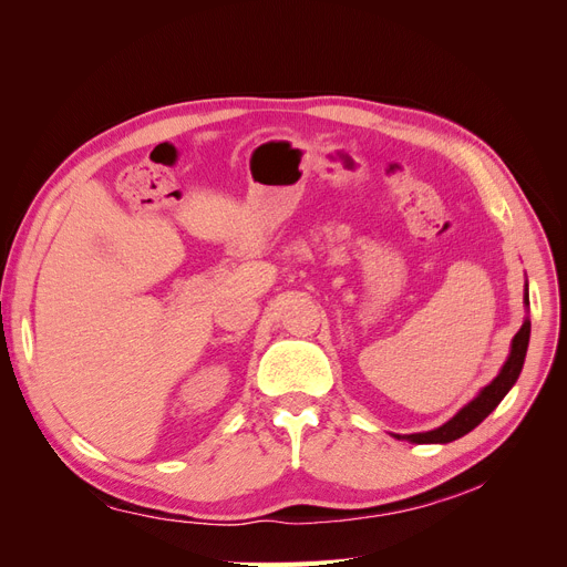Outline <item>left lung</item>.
<instances>
[{"label":"left lung","mask_w":567,"mask_h":567,"mask_svg":"<svg viewBox=\"0 0 567 567\" xmlns=\"http://www.w3.org/2000/svg\"><path fill=\"white\" fill-rule=\"evenodd\" d=\"M525 310L529 307V296H527V281H525ZM527 342H529V319L525 317L520 331L513 336L511 340V350L504 367L496 373V379L480 390L475 398L466 404L461 406L456 414L447 421L442 423L435 431H425V433H411V435H394L398 440H406V442H414V444H447L454 442L458 437H463L466 433H471L475 425L483 423L492 411L499 406V402L506 398L508 390L516 385L518 375L523 371L525 364V354H527Z\"/></svg>","instance_id":"8db88e82"}]
</instances>
